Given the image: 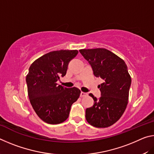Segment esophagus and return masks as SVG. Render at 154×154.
<instances>
[{"instance_id": "1", "label": "esophagus", "mask_w": 154, "mask_h": 154, "mask_svg": "<svg viewBox=\"0 0 154 154\" xmlns=\"http://www.w3.org/2000/svg\"><path fill=\"white\" fill-rule=\"evenodd\" d=\"M87 95H88L87 93L83 92H81V94H80L81 97H85V96H87Z\"/></svg>"}]
</instances>
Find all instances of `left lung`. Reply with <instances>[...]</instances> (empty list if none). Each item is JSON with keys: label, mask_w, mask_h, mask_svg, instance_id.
<instances>
[{"label": "left lung", "mask_w": 154, "mask_h": 154, "mask_svg": "<svg viewBox=\"0 0 154 154\" xmlns=\"http://www.w3.org/2000/svg\"><path fill=\"white\" fill-rule=\"evenodd\" d=\"M96 77L104 82L98 85L99 98L90 94L94 105L85 110V118L92 126L106 128L119 120L126 110L128 100L131 77L127 65L122 58L104 48L80 49Z\"/></svg>", "instance_id": "1"}]
</instances>
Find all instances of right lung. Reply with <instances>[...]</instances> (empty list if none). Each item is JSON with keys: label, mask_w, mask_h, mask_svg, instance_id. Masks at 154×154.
Wrapping results in <instances>:
<instances>
[{"label": "right lung", "mask_w": 154, "mask_h": 154, "mask_svg": "<svg viewBox=\"0 0 154 154\" xmlns=\"http://www.w3.org/2000/svg\"><path fill=\"white\" fill-rule=\"evenodd\" d=\"M77 54V50L51 51L30 65L26 79L28 97L36 115L46 123L64 122L72 103L79 97V89L57 83L60 77L65 76L69 62Z\"/></svg>", "instance_id": "add662e5"}]
</instances>
